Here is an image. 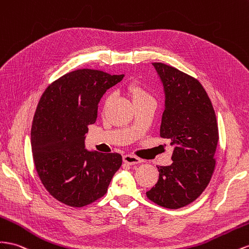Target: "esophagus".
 <instances>
[{
  "instance_id": "34e87169",
  "label": "esophagus",
  "mask_w": 249,
  "mask_h": 249,
  "mask_svg": "<svg viewBox=\"0 0 249 249\" xmlns=\"http://www.w3.org/2000/svg\"><path fill=\"white\" fill-rule=\"evenodd\" d=\"M124 162L126 164H130V165H134V164H138L141 162V159H139L136 156H133V155H124Z\"/></svg>"
}]
</instances>
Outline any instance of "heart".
<instances>
[{
  "label": "heart",
  "instance_id": "obj_1",
  "mask_svg": "<svg viewBox=\"0 0 249 249\" xmlns=\"http://www.w3.org/2000/svg\"><path fill=\"white\" fill-rule=\"evenodd\" d=\"M126 92L131 96L133 103H136V102H139V100H142L144 98L150 97L147 91L137 82H132L127 85ZM109 99H110L109 96H107L105 98V102H104L105 106L109 103Z\"/></svg>",
  "mask_w": 249,
  "mask_h": 249
}]
</instances>
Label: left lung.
I'll use <instances>...</instances> for the list:
<instances>
[{
  "label": "left lung",
  "instance_id": "obj_1",
  "mask_svg": "<svg viewBox=\"0 0 249 249\" xmlns=\"http://www.w3.org/2000/svg\"><path fill=\"white\" fill-rule=\"evenodd\" d=\"M153 66L165 95L160 136L170 139L174 151L171 165L157 166L159 179L146 197L177 210L196 200L210 183L216 165L218 124L211 99L196 78L162 63Z\"/></svg>",
  "mask_w": 249,
  "mask_h": 249
}]
</instances>
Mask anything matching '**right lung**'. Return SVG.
<instances>
[{
    "label": "right lung",
    "instance_id": "1",
    "mask_svg": "<svg viewBox=\"0 0 249 249\" xmlns=\"http://www.w3.org/2000/svg\"><path fill=\"white\" fill-rule=\"evenodd\" d=\"M124 74L79 69L52 83L39 99L31 127L36 172L59 202L83 207L102 198L123 163L118 153L85 149L88 125L97 118L100 98Z\"/></svg>",
    "mask_w": 249,
    "mask_h": 249
}]
</instances>
